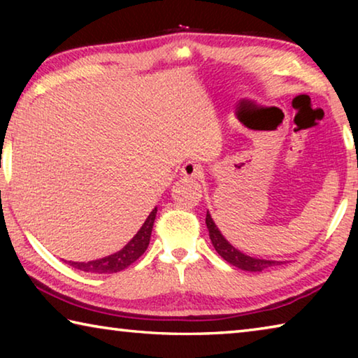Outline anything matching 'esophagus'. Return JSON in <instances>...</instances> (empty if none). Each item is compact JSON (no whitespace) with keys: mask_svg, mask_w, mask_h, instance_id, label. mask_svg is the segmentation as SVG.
Instances as JSON below:
<instances>
[{"mask_svg":"<svg viewBox=\"0 0 358 358\" xmlns=\"http://www.w3.org/2000/svg\"><path fill=\"white\" fill-rule=\"evenodd\" d=\"M203 172V167L194 161H187L186 164L181 167V175L186 178H199Z\"/></svg>","mask_w":358,"mask_h":358,"instance_id":"34e87169","label":"esophagus"}]
</instances>
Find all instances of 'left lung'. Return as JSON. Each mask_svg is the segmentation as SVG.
<instances>
[{"label": "left lung", "mask_w": 358, "mask_h": 358, "mask_svg": "<svg viewBox=\"0 0 358 358\" xmlns=\"http://www.w3.org/2000/svg\"><path fill=\"white\" fill-rule=\"evenodd\" d=\"M205 222H207L210 240H211V243H213L216 252L220 254L224 260H227L230 265L238 266V268L245 270V271H262L265 268H270V266L284 264V262H280V260H266V259L251 257V256H248V254L238 251L237 248H234L226 238H224V235L221 234V230L217 229L215 221L211 220V215L208 213V211H207V217H205Z\"/></svg>", "instance_id": "8db88e82"}]
</instances>
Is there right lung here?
I'll use <instances>...</instances> for the list:
<instances>
[{
  "instance_id": "1",
  "label": "right lung",
  "mask_w": 358,
  "mask_h": 358,
  "mask_svg": "<svg viewBox=\"0 0 358 358\" xmlns=\"http://www.w3.org/2000/svg\"><path fill=\"white\" fill-rule=\"evenodd\" d=\"M156 211L157 208L151 211L147 220L142 224V227L138 229V232L132 237V240H129V243L123 250L102 259L90 260V262H71L69 260L68 264L77 270L87 271V273H118V271L128 268L131 264H134L147 251L150 245L151 230H153V224L156 220Z\"/></svg>"
}]
</instances>
